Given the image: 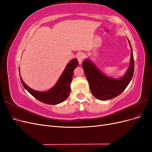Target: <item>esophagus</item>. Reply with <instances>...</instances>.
<instances>
[{
    "mask_svg": "<svg viewBox=\"0 0 152 152\" xmlns=\"http://www.w3.org/2000/svg\"><path fill=\"white\" fill-rule=\"evenodd\" d=\"M77 58L78 61H79V64H82V61H83L84 59V58H85V55H84V53H79V54L77 55Z\"/></svg>",
    "mask_w": 152,
    "mask_h": 152,
    "instance_id": "1",
    "label": "esophagus"
}]
</instances>
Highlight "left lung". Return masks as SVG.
<instances>
[{
  "mask_svg": "<svg viewBox=\"0 0 152 152\" xmlns=\"http://www.w3.org/2000/svg\"><path fill=\"white\" fill-rule=\"evenodd\" d=\"M129 43L131 48L130 41ZM85 75L89 82L92 94L99 100H108L117 97L126 89L131 82L134 70V61L132 50L131 52V61L126 73L120 79L105 75L90 59H85L82 63Z\"/></svg>",
  "mask_w": 152,
  "mask_h": 152,
  "instance_id": "1",
  "label": "left lung"
}]
</instances>
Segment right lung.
Here are the masks:
<instances>
[{
    "label": "right lung",
    "instance_id": "obj_1",
    "mask_svg": "<svg viewBox=\"0 0 152 152\" xmlns=\"http://www.w3.org/2000/svg\"><path fill=\"white\" fill-rule=\"evenodd\" d=\"M79 65L77 59H73L69 62L59 77V80L51 89L48 91L40 92L31 89L23 81L20 75L21 82L25 88L35 98L48 104H57L66 100L70 93V84L72 80L73 71Z\"/></svg>",
    "mask_w": 152,
    "mask_h": 152
}]
</instances>
